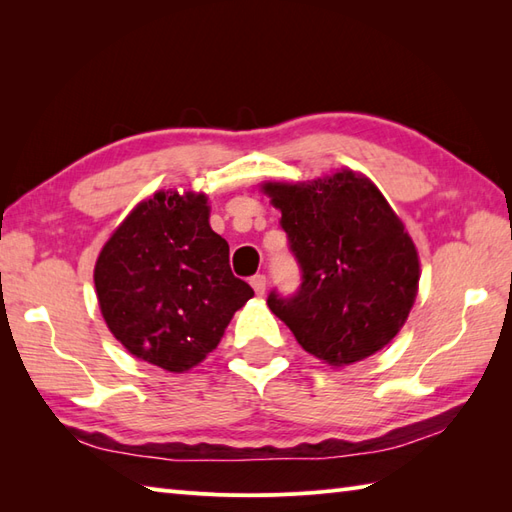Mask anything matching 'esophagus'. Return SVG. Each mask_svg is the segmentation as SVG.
<instances>
[{
    "instance_id": "1",
    "label": "esophagus",
    "mask_w": 512,
    "mask_h": 512,
    "mask_svg": "<svg viewBox=\"0 0 512 512\" xmlns=\"http://www.w3.org/2000/svg\"><path fill=\"white\" fill-rule=\"evenodd\" d=\"M250 286H253V290L257 292V295L262 297L264 292H266V275H255V277H250Z\"/></svg>"
}]
</instances>
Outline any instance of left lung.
Here are the masks:
<instances>
[{
	"instance_id": "obj_1",
	"label": "left lung",
	"mask_w": 512,
	"mask_h": 512,
	"mask_svg": "<svg viewBox=\"0 0 512 512\" xmlns=\"http://www.w3.org/2000/svg\"><path fill=\"white\" fill-rule=\"evenodd\" d=\"M264 191L301 268L292 297L277 290L268 308L319 361L343 367L394 339L416 301L418 250L372 180L350 169Z\"/></svg>"
}]
</instances>
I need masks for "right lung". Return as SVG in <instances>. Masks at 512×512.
<instances>
[{"label":"right lung","mask_w":512,"mask_h":512,"mask_svg":"<svg viewBox=\"0 0 512 512\" xmlns=\"http://www.w3.org/2000/svg\"><path fill=\"white\" fill-rule=\"evenodd\" d=\"M107 328L129 354L182 374L202 363L255 295L228 266L204 193L158 191L107 239L94 268Z\"/></svg>","instance_id":"1"}]
</instances>
